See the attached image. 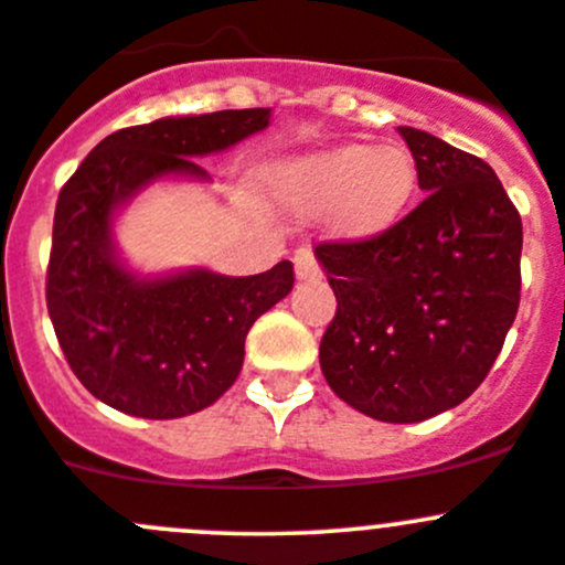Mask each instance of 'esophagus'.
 Returning a JSON list of instances; mask_svg holds the SVG:
<instances>
[{"label":"esophagus","mask_w":565,"mask_h":565,"mask_svg":"<svg viewBox=\"0 0 565 565\" xmlns=\"http://www.w3.org/2000/svg\"><path fill=\"white\" fill-rule=\"evenodd\" d=\"M294 268H297L299 279H319L321 277V263L316 260L313 249L302 246V249L294 252Z\"/></svg>","instance_id":"34e87169"}]
</instances>
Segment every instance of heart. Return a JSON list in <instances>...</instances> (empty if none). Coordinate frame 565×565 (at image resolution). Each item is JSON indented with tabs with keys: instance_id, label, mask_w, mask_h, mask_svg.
<instances>
[{
	"instance_id": "heart-1",
	"label": "heart",
	"mask_w": 565,
	"mask_h": 565,
	"mask_svg": "<svg viewBox=\"0 0 565 565\" xmlns=\"http://www.w3.org/2000/svg\"><path fill=\"white\" fill-rule=\"evenodd\" d=\"M279 185L302 205H332V230L343 238H372L411 202L416 160L402 147L343 143L282 169Z\"/></svg>"
}]
</instances>
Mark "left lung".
Segmentation results:
<instances>
[{"mask_svg": "<svg viewBox=\"0 0 565 565\" xmlns=\"http://www.w3.org/2000/svg\"><path fill=\"white\" fill-rule=\"evenodd\" d=\"M424 199L385 233L316 246L338 308L321 335L330 388L377 422L469 399L521 299V216L486 160L402 127Z\"/></svg>", "mask_w": 565, "mask_h": 565, "instance_id": "obj_1", "label": "left lung"}]
</instances>
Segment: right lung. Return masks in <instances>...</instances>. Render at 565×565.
Wrapping results in <instances>:
<instances>
[{"label":"right lung","instance_id":"add662e5","mask_svg":"<svg viewBox=\"0 0 565 565\" xmlns=\"http://www.w3.org/2000/svg\"><path fill=\"white\" fill-rule=\"evenodd\" d=\"M268 107L158 118L96 143L61 188L46 308L66 363L99 402L141 418H180L235 383L257 316L294 288V263L255 277L188 271L138 279L110 249L118 202L166 174L205 177L193 158L268 125Z\"/></svg>","mask_w":565,"mask_h":565}]
</instances>
